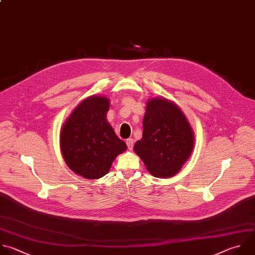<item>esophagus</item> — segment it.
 <instances>
[{
    "mask_svg": "<svg viewBox=\"0 0 255 255\" xmlns=\"http://www.w3.org/2000/svg\"><path fill=\"white\" fill-rule=\"evenodd\" d=\"M126 144H127V146H128V149H129V150H132V149H133V144H134L133 139H131V138L127 139V140H126Z\"/></svg>",
    "mask_w": 255,
    "mask_h": 255,
    "instance_id": "esophagus-1",
    "label": "esophagus"
}]
</instances>
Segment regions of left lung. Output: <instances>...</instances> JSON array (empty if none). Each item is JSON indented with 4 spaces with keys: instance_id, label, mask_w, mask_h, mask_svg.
I'll use <instances>...</instances> for the list:
<instances>
[{
    "instance_id": "obj_1",
    "label": "left lung",
    "mask_w": 255,
    "mask_h": 255,
    "mask_svg": "<svg viewBox=\"0 0 255 255\" xmlns=\"http://www.w3.org/2000/svg\"><path fill=\"white\" fill-rule=\"evenodd\" d=\"M194 138V131L178 105L155 97L147 100L142 138L135 143L134 152L151 175L170 178L191 156Z\"/></svg>"
}]
</instances>
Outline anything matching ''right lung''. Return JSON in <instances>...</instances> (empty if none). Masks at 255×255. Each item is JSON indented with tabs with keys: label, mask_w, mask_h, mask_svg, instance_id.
<instances>
[{
	"label": "right lung",
	"mask_w": 255,
	"mask_h": 255,
	"mask_svg": "<svg viewBox=\"0 0 255 255\" xmlns=\"http://www.w3.org/2000/svg\"><path fill=\"white\" fill-rule=\"evenodd\" d=\"M109 108V98L92 95L76 106L61 127L62 156L71 170L84 178L105 176L127 149L107 120Z\"/></svg>",
	"instance_id": "right-lung-1"
}]
</instances>
